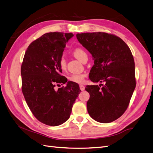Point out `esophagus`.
I'll use <instances>...</instances> for the list:
<instances>
[{
	"mask_svg": "<svg viewBox=\"0 0 153 153\" xmlns=\"http://www.w3.org/2000/svg\"><path fill=\"white\" fill-rule=\"evenodd\" d=\"M80 89L82 91H84L85 90V86L83 85H80Z\"/></svg>",
	"mask_w": 153,
	"mask_h": 153,
	"instance_id": "34e87169",
	"label": "esophagus"
}]
</instances>
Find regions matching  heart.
<instances>
[{"label":"heart","mask_w":153,"mask_h":153,"mask_svg":"<svg viewBox=\"0 0 153 153\" xmlns=\"http://www.w3.org/2000/svg\"><path fill=\"white\" fill-rule=\"evenodd\" d=\"M73 55L75 57L77 58L81 62L84 60V59L87 57V54L85 51L81 48H76L73 50ZM59 64L60 68L62 70H64L66 68V59L64 57H61L59 61ZM86 77V75L85 73H75L72 74L69 76L68 79L69 81L73 82L76 84H82L84 82L85 78Z\"/></svg>","instance_id":"heart-1"}]
</instances>
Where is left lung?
<instances>
[{
  "mask_svg": "<svg viewBox=\"0 0 153 153\" xmlns=\"http://www.w3.org/2000/svg\"><path fill=\"white\" fill-rule=\"evenodd\" d=\"M78 41L92 54L94 64L90 80L100 85H87L90 116L101 123L119 118L129 104L136 86L135 62L128 46L119 37L106 32L77 34Z\"/></svg>",
  "mask_w": 153,
  "mask_h": 153,
  "instance_id": "1",
  "label": "left lung"
}]
</instances>
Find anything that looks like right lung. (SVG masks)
I'll return each instance as SVG.
<instances>
[{"label":"right lung","mask_w":153,"mask_h":153,"mask_svg":"<svg viewBox=\"0 0 153 153\" xmlns=\"http://www.w3.org/2000/svg\"><path fill=\"white\" fill-rule=\"evenodd\" d=\"M72 33L48 32L29 45L21 66L22 91L32 114L51 126L66 122L80 94L79 85L62 76L59 61ZM62 85V84H61Z\"/></svg>","instance_id":"add662e5"}]
</instances>
